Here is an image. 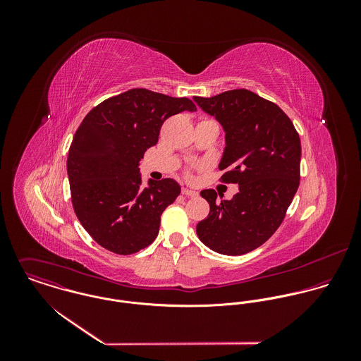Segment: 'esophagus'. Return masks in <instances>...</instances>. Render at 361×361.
Instances as JSON below:
<instances>
[{
  "mask_svg": "<svg viewBox=\"0 0 361 361\" xmlns=\"http://www.w3.org/2000/svg\"><path fill=\"white\" fill-rule=\"evenodd\" d=\"M182 195H185V196H190V197H196L199 193H197L196 190H192V189L183 188V189H182Z\"/></svg>",
  "mask_w": 361,
  "mask_h": 361,
  "instance_id": "34e87169",
  "label": "esophagus"
}]
</instances>
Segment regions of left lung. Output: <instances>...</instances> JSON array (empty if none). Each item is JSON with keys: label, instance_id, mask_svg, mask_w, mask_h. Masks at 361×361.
Here are the masks:
<instances>
[{"label": "left lung", "instance_id": "1", "mask_svg": "<svg viewBox=\"0 0 361 361\" xmlns=\"http://www.w3.org/2000/svg\"><path fill=\"white\" fill-rule=\"evenodd\" d=\"M225 132L219 169L224 182L239 185L231 200L216 192L200 195L209 204L206 219L196 226L211 250L246 255L265 243L282 224L300 180V137L289 116L276 105L246 89L214 97H193Z\"/></svg>", "mask_w": 361, "mask_h": 361}]
</instances>
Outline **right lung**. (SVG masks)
Instances as JSON below:
<instances>
[{
  "mask_svg": "<svg viewBox=\"0 0 361 361\" xmlns=\"http://www.w3.org/2000/svg\"><path fill=\"white\" fill-rule=\"evenodd\" d=\"M196 111L186 97L132 89L106 99L82 121L66 169L75 214L89 235L116 255H133L154 242L162 211L180 193L173 179L142 186L139 162L158 142L164 121Z\"/></svg>",
  "mask_w": 361,
  "mask_h": 361,
  "instance_id": "1",
  "label": "right lung"
}]
</instances>
